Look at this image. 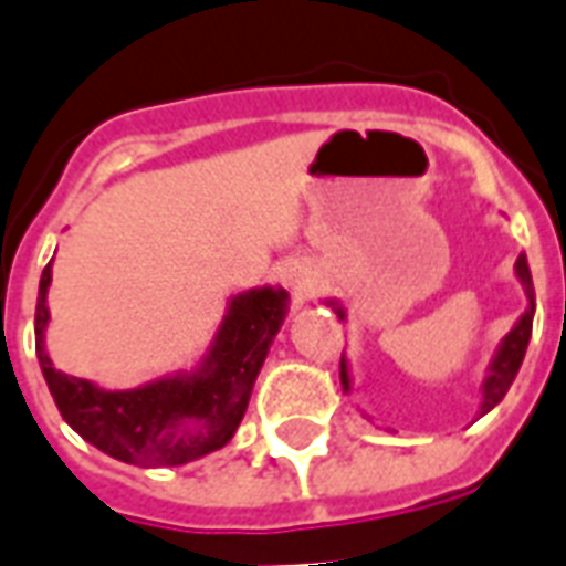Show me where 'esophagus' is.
<instances>
[{"label":"esophagus","instance_id":"esophagus-1","mask_svg":"<svg viewBox=\"0 0 566 566\" xmlns=\"http://www.w3.org/2000/svg\"><path fill=\"white\" fill-rule=\"evenodd\" d=\"M287 287L294 291L296 300H306V296L312 294V279H308L306 272H291V275H287Z\"/></svg>","mask_w":566,"mask_h":566}]
</instances>
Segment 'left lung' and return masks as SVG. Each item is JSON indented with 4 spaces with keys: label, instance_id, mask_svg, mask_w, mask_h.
Listing matches in <instances>:
<instances>
[{
    "label": "left lung",
    "instance_id": "1",
    "mask_svg": "<svg viewBox=\"0 0 566 566\" xmlns=\"http://www.w3.org/2000/svg\"><path fill=\"white\" fill-rule=\"evenodd\" d=\"M515 275L524 287V296H527V308L522 312V318L512 324V331L500 339L497 352L491 357V364L485 369V381H482V406H479V416H488L494 406L506 397L510 385L518 376L522 369L524 352H527V343H531V331H534V312H536V300H534V282H531V266H527V258L518 254L515 260ZM331 306L336 308V315L345 321V308L339 300H331ZM339 379H343V391H352V376H348V360H339ZM367 416V412H364ZM369 418V416H367ZM373 421V418H369Z\"/></svg>",
    "mask_w": 566,
    "mask_h": 566
}]
</instances>
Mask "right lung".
I'll use <instances>...</instances> for the list:
<instances>
[{
  "instance_id": "right-lung-1",
  "label": "right lung",
  "mask_w": 566,
  "mask_h": 566,
  "mask_svg": "<svg viewBox=\"0 0 566 566\" xmlns=\"http://www.w3.org/2000/svg\"><path fill=\"white\" fill-rule=\"evenodd\" d=\"M48 287L51 263L42 272L35 303V355L48 391L78 437L133 467H181L233 439L291 303L287 291L272 284L230 296L221 327L197 367L139 388L108 391L60 373L48 357Z\"/></svg>"
}]
</instances>
